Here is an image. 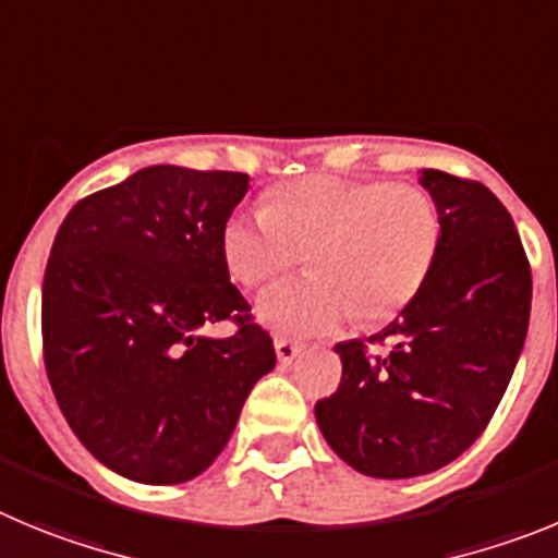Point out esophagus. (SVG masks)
Instances as JSON below:
<instances>
[{
  "label": "esophagus",
  "mask_w": 558,
  "mask_h": 558,
  "mask_svg": "<svg viewBox=\"0 0 558 558\" xmlns=\"http://www.w3.org/2000/svg\"><path fill=\"white\" fill-rule=\"evenodd\" d=\"M303 344L300 341H291V339H275V353H278V361L283 366H291V361L298 359Z\"/></svg>",
  "instance_id": "1"
}]
</instances>
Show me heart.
<instances>
[{
    "label": "heart",
    "instance_id": "1",
    "mask_svg": "<svg viewBox=\"0 0 558 558\" xmlns=\"http://www.w3.org/2000/svg\"><path fill=\"white\" fill-rule=\"evenodd\" d=\"M441 219L425 189L389 180L308 174L267 205L233 214L222 230L228 269L264 286L311 253L314 275L269 289L258 319L278 336H319L350 323H384L428 280Z\"/></svg>",
    "mask_w": 558,
    "mask_h": 558
}]
</instances>
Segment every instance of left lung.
<instances>
[{
	"mask_svg": "<svg viewBox=\"0 0 558 558\" xmlns=\"http://www.w3.org/2000/svg\"><path fill=\"white\" fill-rule=\"evenodd\" d=\"M439 208L434 269L384 333V355L341 341V384L314 405L339 459L414 478L459 459L489 425L529 333L531 267L509 210L478 180L423 169Z\"/></svg>",
	"mask_w": 558,
	"mask_h": 558,
	"instance_id": "obj_1",
	"label": "left lung"
}]
</instances>
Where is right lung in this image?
<instances>
[{"mask_svg":"<svg viewBox=\"0 0 558 558\" xmlns=\"http://www.w3.org/2000/svg\"><path fill=\"white\" fill-rule=\"evenodd\" d=\"M247 189L244 172L160 163L80 199L54 235L41 298L49 384L85 450L124 478H197L275 366L222 250ZM225 318L236 325L228 340L198 333Z\"/></svg>","mask_w":558,"mask_h":558,"instance_id":"right-lung-1","label":"right lung"}]
</instances>
